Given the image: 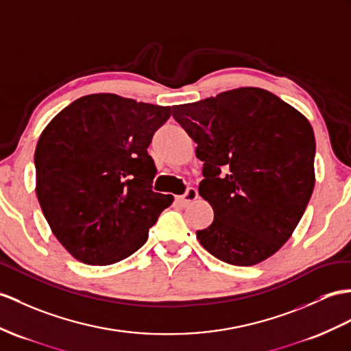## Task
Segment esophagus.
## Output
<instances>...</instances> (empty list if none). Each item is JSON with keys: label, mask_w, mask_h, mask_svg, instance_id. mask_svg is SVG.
Wrapping results in <instances>:
<instances>
[{"label": "esophagus", "mask_w": 351, "mask_h": 351, "mask_svg": "<svg viewBox=\"0 0 351 351\" xmlns=\"http://www.w3.org/2000/svg\"><path fill=\"white\" fill-rule=\"evenodd\" d=\"M196 198H198V191H196L195 187L191 186V187H187L184 195L177 196V202H180L182 205H186V204H189V202L195 201Z\"/></svg>", "instance_id": "1"}]
</instances>
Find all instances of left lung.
I'll use <instances>...</instances> for the list:
<instances>
[{"instance_id": "obj_1", "label": "left lung", "mask_w": 351, "mask_h": 351, "mask_svg": "<svg viewBox=\"0 0 351 351\" xmlns=\"http://www.w3.org/2000/svg\"><path fill=\"white\" fill-rule=\"evenodd\" d=\"M173 116L198 144L199 195L215 210L213 223L196 238L237 267L269 258L292 235L314 189L310 122L259 88L174 106Z\"/></svg>"}]
</instances>
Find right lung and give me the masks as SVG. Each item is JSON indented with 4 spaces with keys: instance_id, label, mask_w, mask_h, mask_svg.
<instances>
[{
    "instance_id": "right-lung-1",
    "label": "right lung",
    "mask_w": 351,
    "mask_h": 351,
    "mask_svg": "<svg viewBox=\"0 0 351 351\" xmlns=\"http://www.w3.org/2000/svg\"><path fill=\"white\" fill-rule=\"evenodd\" d=\"M171 113V107L93 93L65 107L40 135L37 198L75 259L111 265L147 241L174 199L152 191L156 167L147 152Z\"/></svg>"
}]
</instances>
